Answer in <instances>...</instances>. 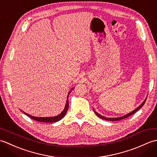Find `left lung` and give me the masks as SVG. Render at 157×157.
Here are the masks:
<instances>
[{
    "mask_svg": "<svg viewBox=\"0 0 157 157\" xmlns=\"http://www.w3.org/2000/svg\"><path fill=\"white\" fill-rule=\"evenodd\" d=\"M146 99H145V101L143 102L142 104L140 105L138 108H136L135 110H134V111H132V112H130L129 113H128V114H127V115H124V116H123V117H115V118H107V117H104V116H102V115H101L100 114H98V113H97V112H96L94 110V113L95 114L97 115L98 117H100V118H101V119H105V120H108V121H119V120H121V119H125V118H127V117H129V116H131L132 115H133L134 114V113H135L136 112H137L138 110L140 109L142 106L144 105V103H145V102H146Z\"/></svg>",
    "mask_w": 157,
    "mask_h": 157,
    "instance_id": "obj_1",
    "label": "left lung"
}]
</instances>
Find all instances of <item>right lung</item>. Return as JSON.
Returning a JSON list of instances; mask_svg holds the SVG:
<instances>
[{
    "mask_svg": "<svg viewBox=\"0 0 157 157\" xmlns=\"http://www.w3.org/2000/svg\"><path fill=\"white\" fill-rule=\"evenodd\" d=\"M73 89V88L71 90V91ZM70 91L68 94L67 96V101H66V105L65 106V109L63 111L61 112V113H60L59 115H58L57 116H55V117H34V116H32L30 115H28L27 113H24L25 114L28 116L29 117H30L31 119L35 120V121H37L39 122H44V123H54V122H56V121H59L60 120L62 119L63 117H64L65 115H66V113L67 111L68 108H69V101H68V96L69 94H70Z\"/></svg>",
    "mask_w": 157,
    "mask_h": 157,
    "instance_id": "add662e5",
    "label": "right lung"
}]
</instances>
